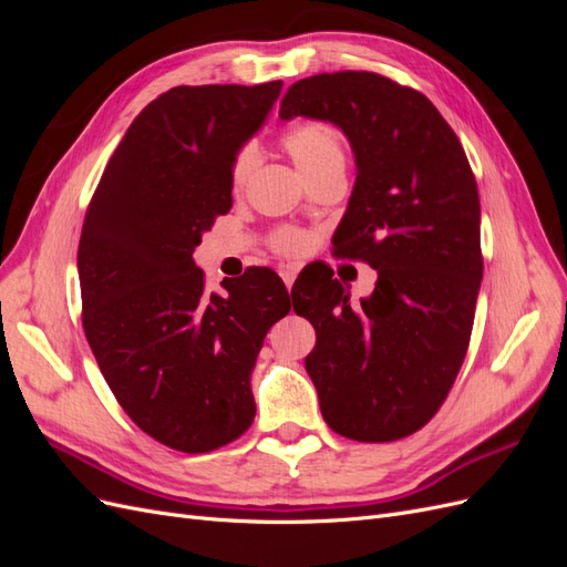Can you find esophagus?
<instances>
[{
	"label": "esophagus",
	"mask_w": 567,
	"mask_h": 567,
	"mask_svg": "<svg viewBox=\"0 0 567 567\" xmlns=\"http://www.w3.org/2000/svg\"><path fill=\"white\" fill-rule=\"evenodd\" d=\"M296 277H298V271H296L293 267H286V269H281V279H284V284H286V288H288V290L293 288Z\"/></svg>",
	"instance_id": "obj_1"
}]
</instances>
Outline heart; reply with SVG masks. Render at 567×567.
Segmentation results:
<instances>
[{
    "instance_id": "b5f03b06",
    "label": "heart",
    "mask_w": 567,
    "mask_h": 567,
    "mask_svg": "<svg viewBox=\"0 0 567 567\" xmlns=\"http://www.w3.org/2000/svg\"><path fill=\"white\" fill-rule=\"evenodd\" d=\"M281 146L286 148L288 156L293 158V163L307 179L333 173V169H340L342 173V167H346V144H342V134L331 123H323V120H307V123L290 127L281 136ZM255 163V146L248 144L236 151L229 169V182L234 192H241L248 184ZM305 244V234L298 229L284 227L271 234V246L286 255L300 252Z\"/></svg>"
}]
</instances>
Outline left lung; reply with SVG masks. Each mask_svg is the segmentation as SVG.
<instances>
[{"instance_id": "left-lung-1", "label": "left lung", "mask_w": 567, "mask_h": 567, "mask_svg": "<svg viewBox=\"0 0 567 567\" xmlns=\"http://www.w3.org/2000/svg\"><path fill=\"white\" fill-rule=\"evenodd\" d=\"M296 115L348 136L357 179L333 246L379 274L357 307L329 269L296 281L293 310L317 331L305 369L331 431L400 440L437 414L471 342L483 279L473 169L431 101L379 73L290 84L279 117Z\"/></svg>"}]
</instances>
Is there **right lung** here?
<instances>
[{
  "mask_svg": "<svg viewBox=\"0 0 567 567\" xmlns=\"http://www.w3.org/2000/svg\"><path fill=\"white\" fill-rule=\"evenodd\" d=\"M284 82L173 87L134 117L84 215L82 326L115 400L165 447L203 454L255 419L250 373L290 300L252 267L205 293L194 250L231 210L236 151L262 127Z\"/></svg>",
  "mask_w": 567,
  "mask_h": 567,
  "instance_id": "obj_1",
  "label": "right lung"
}]
</instances>
